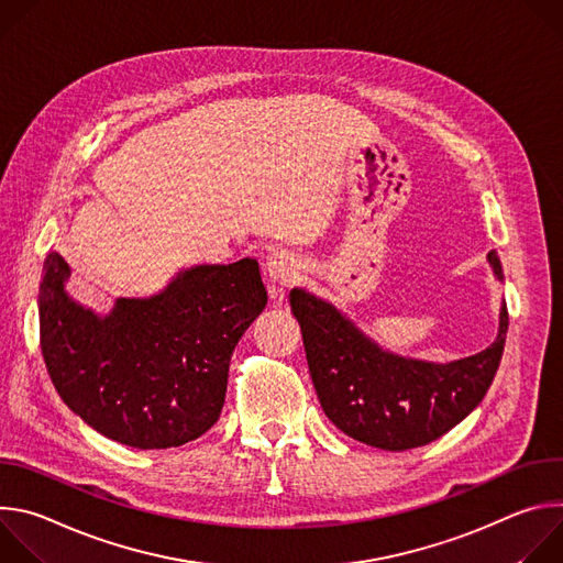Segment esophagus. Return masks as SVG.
<instances>
[{
	"label": "esophagus",
	"mask_w": 563,
	"mask_h": 563,
	"mask_svg": "<svg viewBox=\"0 0 563 563\" xmlns=\"http://www.w3.org/2000/svg\"><path fill=\"white\" fill-rule=\"evenodd\" d=\"M265 272L274 283L289 285L298 274V261H296L294 254L280 250V252L269 254V258L265 263Z\"/></svg>",
	"instance_id": "esophagus-1"
}]
</instances>
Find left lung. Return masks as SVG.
Returning <instances> with one entry per match:
<instances>
[{
  "label": "left lung",
  "instance_id": "obj_1",
  "mask_svg": "<svg viewBox=\"0 0 563 563\" xmlns=\"http://www.w3.org/2000/svg\"><path fill=\"white\" fill-rule=\"evenodd\" d=\"M488 261L501 280L497 252ZM309 374L328 419L372 448L404 452L437 441L486 396L508 334L501 307L497 341L474 356L434 365L383 352L330 302L291 289Z\"/></svg>",
  "mask_w": 563,
  "mask_h": 563
}]
</instances>
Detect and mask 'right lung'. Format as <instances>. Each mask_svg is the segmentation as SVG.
<instances>
[{
	"mask_svg": "<svg viewBox=\"0 0 563 563\" xmlns=\"http://www.w3.org/2000/svg\"><path fill=\"white\" fill-rule=\"evenodd\" d=\"M66 276L48 254L40 345L64 404L137 450L202 437L220 419L233 347L267 305L258 263L194 267L153 298H120L107 318L66 296Z\"/></svg>",
	"mask_w": 563,
	"mask_h": 563,
	"instance_id": "add662e5",
	"label": "right lung"
}]
</instances>
